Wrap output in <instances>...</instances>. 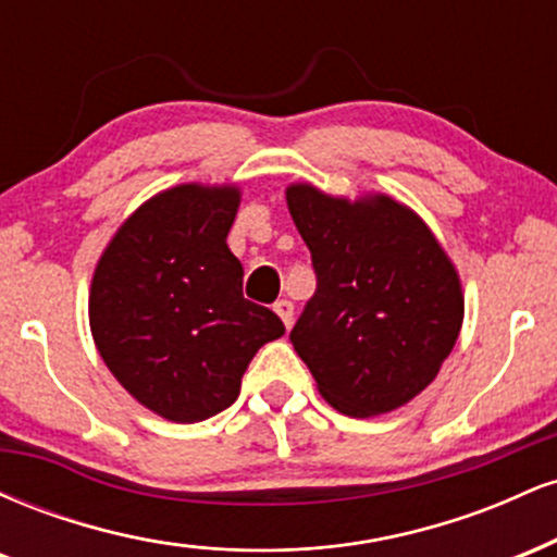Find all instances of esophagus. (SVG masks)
<instances>
[{"label":"esophagus","mask_w":557,"mask_h":557,"mask_svg":"<svg viewBox=\"0 0 557 557\" xmlns=\"http://www.w3.org/2000/svg\"><path fill=\"white\" fill-rule=\"evenodd\" d=\"M274 311H277V317L283 319L285 327H290L293 324V304L287 298H280L277 304H274Z\"/></svg>","instance_id":"esophagus-1"}]
</instances>
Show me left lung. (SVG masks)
Here are the masks:
<instances>
[{
	"label": "left lung",
	"instance_id": "left-lung-1",
	"mask_svg": "<svg viewBox=\"0 0 557 557\" xmlns=\"http://www.w3.org/2000/svg\"><path fill=\"white\" fill-rule=\"evenodd\" d=\"M287 209L317 274L293 348L341 413L393 411L430 385L458 341L463 296L450 259L387 196L350 203L290 185Z\"/></svg>",
	"mask_w": 557,
	"mask_h": 557
}]
</instances>
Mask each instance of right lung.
Wrapping results in <instances>:
<instances>
[{"mask_svg":"<svg viewBox=\"0 0 557 557\" xmlns=\"http://www.w3.org/2000/svg\"><path fill=\"white\" fill-rule=\"evenodd\" d=\"M238 188L177 185L117 230L94 272L96 348L138 403L194 424L233 406L240 376L285 332L243 298V264L227 248Z\"/></svg>","mask_w":557,"mask_h":557,"instance_id":"1","label":"right lung"}]
</instances>
